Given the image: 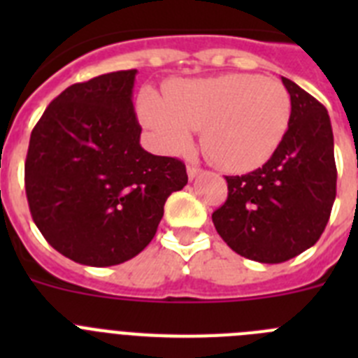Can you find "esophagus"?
<instances>
[{
    "label": "esophagus",
    "mask_w": 358,
    "mask_h": 358,
    "mask_svg": "<svg viewBox=\"0 0 358 358\" xmlns=\"http://www.w3.org/2000/svg\"><path fill=\"white\" fill-rule=\"evenodd\" d=\"M186 172H188V179H189V181H194V179H197V177L201 176L202 170L197 169V166H188V169H186Z\"/></svg>",
    "instance_id": "esophagus-1"
}]
</instances>
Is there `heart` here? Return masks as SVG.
<instances>
[{
  "instance_id": "heart-1",
  "label": "heart",
  "mask_w": 358,
  "mask_h": 358,
  "mask_svg": "<svg viewBox=\"0 0 358 358\" xmlns=\"http://www.w3.org/2000/svg\"><path fill=\"white\" fill-rule=\"evenodd\" d=\"M285 85L251 73L172 80L164 98L145 90L138 103L143 127L159 147L179 152L202 129V150L226 172H249L265 163L289 129Z\"/></svg>"
}]
</instances>
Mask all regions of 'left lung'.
<instances>
[{
    "instance_id": "8db88e82",
    "label": "left lung",
    "mask_w": 358,
    "mask_h": 358,
    "mask_svg": "<svg viewBox=\"0 0 358 358\" xmlns=\"http://www.w3.org/2000/svg\"><path fill=\"white\" fill-rule=\"evenodd\" d=\"M292 113L273 157L245 176H229L227 201L213 211L215 229L243 258L281 264L322 235L335 201L337 169L328 110L281 77Z\"/></svg>"
}]
</instances>
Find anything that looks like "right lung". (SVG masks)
<instances>
[{
  "label": "right lung",
  "instance_id": "right-lung-1",
  "mask_svg": "<svg viewBox=\"0 0 358 358\" xmlns=\"http://www.w3.org/2000/svg\"><path fill=\"white\" fill-rule=\"evenodd\" d=\"M136 73L69 85L31 131L24 163L31 218L50 245L77 264L110 267L140 255L166 199L188 182L185 163L140 145Z\"/></svg>",
  "mask_w": 358,
  "mask_h": 358
}]
</instances>
